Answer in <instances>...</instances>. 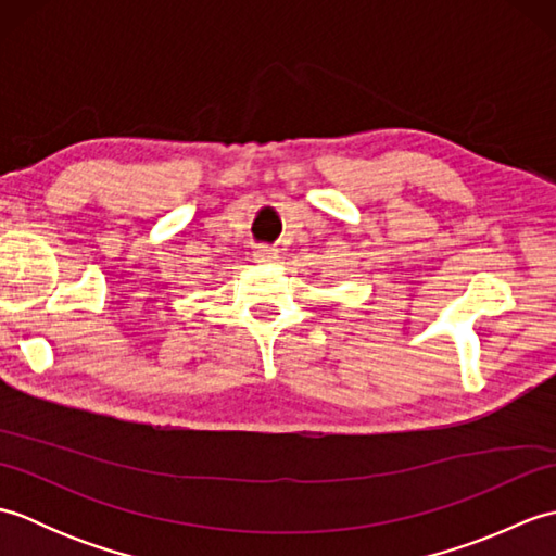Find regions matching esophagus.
Here are the masks:
<instances>
[{"instance_id":"1","label":"esophagus","mask_w":556,"mask_h":556,"mask_svg":"<svg viewBox=\"0 0 556 556\" xmlns=\"http://www.w3.org/2000/svg\"><path fill=\"white\" fill-rule=\"evenodd\" d=\"M255 263H275L277 260V253L271 251V248H257V251L253 253Z\"/></svg>"}]
</instances>
